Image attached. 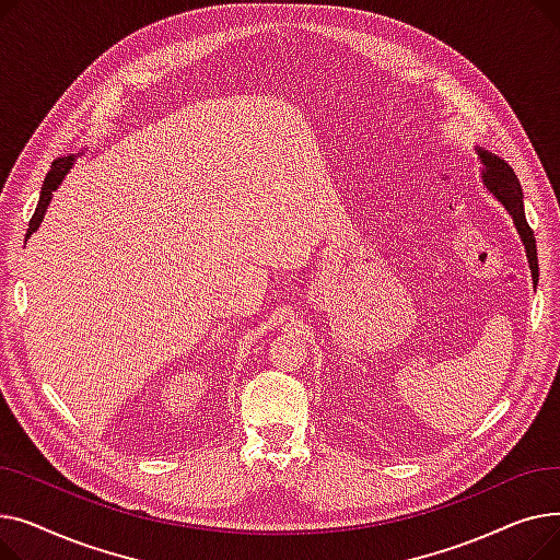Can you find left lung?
<instances>
[{"instance_id": "left-lung-1", "label": "left lung", "mask_w": 560, "mask_h": 560, "mask_svg": "<svg viewBox=\"0 0 560 560\" xmlns=\"http://www.w3.org/2000/svg\"><path fill=\"white\" fill-rule=\"evenodd\" d=\"M475 152H477V159L483 165L481 167V184L499 203L504 206L506 213L513 218V224L517 229V235H520V241H522L524 252H526L532 279H534V283H538L536 238H534V231H532V226H528L526 215H524V195H522V186L517 182V176L504 159H499L497 154L483 150V147L475 144Z\"/></svg>"}]
</instances>
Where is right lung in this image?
Wrapping results in <instances>:
<instances>
[{
  "mask_svg": "<svg viewBox=\"0 0 560 560\" xmlns=\"http://www.w3.org/2000/svg\"><path fill=\"white\" fill-rule=\"evenodd\" d=\"M81 154H83V152H81ZM77 156H79V154H70V156H63V159H56V161L51 163V170L47 172L45 182H43V188H40V199H38V206H36V213H34L32 222H28L26 238H32V233L38 231V226H40V222H43V218H45V213H47V206H49L54 192L58 190V186L63 184V179H66L68 172L72 170V165H74V161H77Z\"/></svg>",
  "mask_w": 560,
  "mask_h": 560,
  "instance_id": "1",
  "label": "right lung"
}]
</instances>
